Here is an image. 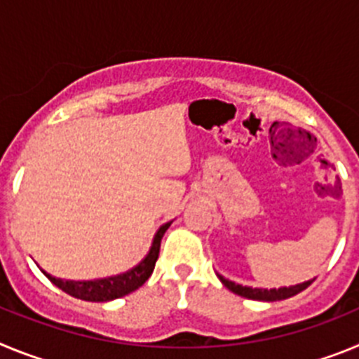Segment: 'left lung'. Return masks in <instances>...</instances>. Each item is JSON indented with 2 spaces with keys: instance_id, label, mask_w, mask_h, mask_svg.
Listing matches in <instances>:
<instances>
[{
  "instance_id": "8db88e82",
  "label": "left lung",
  "mask_w": 359,
  "mask_h": 359,
  "mask_svg": "<svg viewBox=\"0 0 359 359\" xmlns=\"http://www.w3.org/2000/svg\"><path fill=\"white\" fill-rule=\"evenodd\" d=\"M219 280L223 282L224 286L230 291H233L236 294H241L244 298H252V300H264V302H275V300H284V298H290L298 294L300 291H304L306 287H309L313 284V280H307L304 284H297V286L290 287H278V290H259V287H248V286H241V284H236V282L228 280V278L221 277L219 275Z\"/></svg>"
}]
</instances>
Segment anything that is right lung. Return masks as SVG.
Instances as JSON below:
<instances>
[{
	"mask_svg": "<svg viewBox=\"0 0 359 359\" xmlns=\"http://www.w3.org/2000/svg\"><path fill=\"white\" fill-rule=\"evenodd\" d=\"M170 226V223H165L163 226H160V230L156 231L154 241H152V246L149 250L147 257L140 264L133 268L131 271L122 275H116V277H107V278H98V280H61V278L52 277L50 273H44L50 278V282H53L59 290H62L65 293L72 294L75 298H81V300H88V302H107V300H115V298L126 297V294L133 293L135 290H138L140 286H144L145 280L152 275L154 271V266H156L158 255H160V244L161 237L167 231V228Z\"/></svg>",
	"mask_w": 359,
	"mask_h": 359,
	"instance_id": "1",
	"label": "right lung"
}]
</instances>
